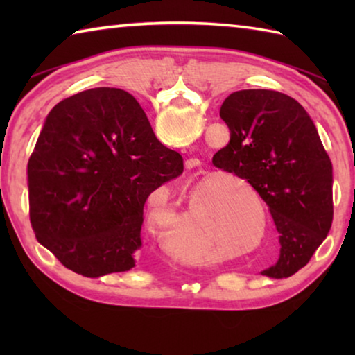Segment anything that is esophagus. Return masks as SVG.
<instances>
[{"mask_svg": "<svg viewBox=\"0 0 355 355\" xmlns=\"http://www.w3.org/2000/svg\"><path fill=\"white\" fill-rule=\"evenodd\" d=\"M186 169H194V167H197L200 164V161L199 159H196V158H191V159H188L186 161Z\"/></svg>", "mask_w": 355, "mask_h": 355, "instance_id": "1", "label": "esophagus"}]
</instances>
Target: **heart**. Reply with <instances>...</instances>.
<instances>
[{"label":"heart","instance_id":"1","mask_svg":"<svg viewBox=\"0 0 355 355\" xmlns=\"http://www.w3.org/2000/svg\"><path fill=\"white\" fill-rule=\"evenodd\" d=\"M202 235L203 225L199 219V213H197V209L189 207L184 213L177 216V219L172 222L169 228H166L163 232V239L169 249L184 252L189 245V239H196L199 243ZM196 252L200 254V250Z\"/></svg>","mask_w":355,"mask_h":355}]
</instances>
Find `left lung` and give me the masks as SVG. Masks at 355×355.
Masks as SVG:
<instances>
[{"label": "left lung", "mask_w": 355, "mask_h": 355, "mask_svg": "<svg viewBox=\"0 0 355 355\" xmlns=\"http://www.w3.org/2000/svg\"><path fill=\"white\" fill-rule=\"evenodd\" d=\"M230 142L213 156L266 202L280 257L263 275L284 279L310 261L334 219L332 163L313 120L296 100L266 89L228 95L219 111Z\"/></svg>", "instance_id": "8db88e82"}]
</instances>
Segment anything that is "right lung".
<instances>
[{"mask_svg":"<svg viewBox=\"0 0 355 355\" xmlns=\"http://www.w3.org/2000/svg\"><path fill=\"white\" fill-rule=\"evenodd\" d=\"M183 173L133 95L95 87L48 114L28 163L37 241L84 277L130 271L147 197Z\"/></svg>","mask_w":355,"mask_h":355,"instance_id":"add662e5","label":"right lung"}]
</instances>
